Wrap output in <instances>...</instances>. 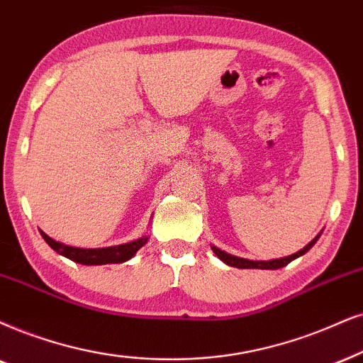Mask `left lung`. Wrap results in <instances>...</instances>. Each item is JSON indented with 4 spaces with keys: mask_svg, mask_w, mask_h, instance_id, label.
Masks as SVG:
<instances>
[{
    "mask_svg": "<svg viewBox=\"0 0 363 363\" xmlns=\"http://www.w3.org/2000/svg\"><path fill=\"white\" fill-rule=\"evenodd\" d=\"M320 235L315 238V240H311L308 245H306L303 250L296 251L295 255H290V256H284V258H278V259H269V261H253V259H245V258H238V256H233V255H228L226 251H221L219 247L216 246H211L213 247L214 255L218 256L219 259L224 261V263L233 266V268H258V269H278V268H283V266H286L288 263H291L293 259L300 258V256H303L306 251L311 250V246L315 245L316 240H318Z\"/></svg>",
    "mask_w": 363,
    "mask_h": 363,
    "instance_id": "1",
    "label": "left lung"
}]
</instances>
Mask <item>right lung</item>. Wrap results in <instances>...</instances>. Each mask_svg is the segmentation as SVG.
I'll use <instances>...</instances> for the list:
<instances>
[{"instance_id": "obj_1", "label": "right lung", "mask_w": 363, "mask_h": 363, "mask_svg": "<svg viewBox=\"0 0 363 363\" xmlns=\"http://www.w3.org/2000/svg\"><path fill=\"white\" fill-rule=\"evenodd\" d=\"M43 240L48 242V246L53 251H57L58 255L65 256V258L75 261L80 264H110V263H123V261L130 259L142 246L145 245L149 240V236H142L139 240L123 242V245L117 246H108V247H75L63 245V242L55 241L48 235H45L43 231H40Z\"/></svg>"}]
</instances>
